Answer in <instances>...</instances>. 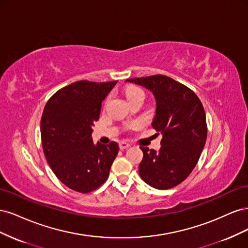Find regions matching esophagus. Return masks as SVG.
Instances as JSON below:
<instances>
[{
    "label": "esophagus",
    "instance_id": "esophagus-1",
    "mask_svg": "<svg viewBox=\"0 0 248 248\" xmlns=\"http://www.w3.org/2000/svg\"><path fill=\"white\" fill-rule=\"evenodd\" d=\"M119 147H120V149H121V150H125L127 148H129L130 145L128 144V142H126V141H121L119 144Z\"/></svg>",
    "mask_w": 248,
    "mask_h": 248
}]
</instances>
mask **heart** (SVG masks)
<instances>
[{"label": "heart", "instance_id": "obj_1", "mask_svg": "<svg viewBox=\"0 0 248 248\" xmlns=\"http://www.w3.org/2000/svg\"><path fill=\"white\" fill-rule=\"evenodd\" d=\"M126 95H127V98H130V97L136 96V95H144V92H142L141 89L138 87H130L127 89Z\"/></svg>", "mask_w": 248, "mask_h": 248}]
</instances>
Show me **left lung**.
<instances>
[{"instance_id":"8db88e82","label":"left lung","mask_w":248,"mask_h":248,"mask_svg":"<svg viewBox=\"0 0 248 248\" xmlns=\"http://www.w3.org/2000/svg\"><path fill=\"white\" fill-rule=\"evenodd\" d=\"M151 91L156 100L152 126L162 134L158 152L140 147L144 154L140 176L157 189H170L190 175L207 140L204 107L197 94L162 74L126 79Z\"/></svg>"}]
</instances>
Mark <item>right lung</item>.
<instances>
[{"label":"right lung","mask_w":248,"mask_h":248,"mask_svg":"<svg viewBox=\"0 0 248 248\" xmlns=\"http://www.w3.org/2000/svg\"><path fill=\"white\" fill-rule=\"evenodd\" d=\"M117 81L72 82L44 107L40 123L44 156L57 178L74 191L88 193L100 187L119 152L116 141L95 146L91 137L101 102Z\"/></svg>","instance_id":"1"}]
</instances>
